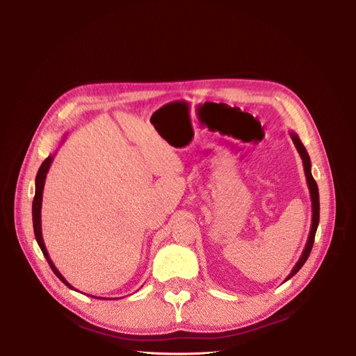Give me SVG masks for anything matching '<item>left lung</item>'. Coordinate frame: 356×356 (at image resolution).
Instances as JSON below:
<instances>
[{
	"mask_svg": "<svg viewBox=\"0 0 356 356\" xmlns=\"http://www.w3.org/2000/svg\"><path fill=\"white\" fill-rule=\"evenodd\" d=\"M291 139H293V143L297 148V152L301 157V160H303V168H305V175H306V181H307V187H309V191H310V200H312V225H310V233H309V238H307V242H306V246L303 252H301L298 261L296 263L294 268L291 270V273L286 276V279L284 282H286L288 279L293 277L301 267H303V264L306 263V260L310 255V251H312V246H314V242H315V234H316V229H318V224H319V191H318V186H316V181L314 179V177H312V163H310V157L306 152L305 145L301 144L300 138L297 136V134L291 132Z\"/></svg>",
	"mask_w": 356,
	"mask_h": 356,
	"instance_id": "left-lung-1",
	"label": "left lung"
}]
</instances>
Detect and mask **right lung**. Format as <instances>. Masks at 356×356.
Listing matches in <instances>:
<instances>
[{
  "label": "right lung",
  "mask_w": 356,
  "mask_h": 356,
  "mask_svg": "<svg viewBox=\"0 0 356 356\" xmlns=\"http://www.w3.org/2000/svg\"><path fill=\"white\" fill-rule=\"evenodd\" d=\"M53 159H55V154H50L44 161H42L40 169H38V172H37V177H35V196H34V202H32V224H34V234H35V239H37V242H38L40 250L42 251V254H44L49 266L51 267V270L55 272V275H56V276L60 279V281H62L63 284H65L68 288H71V289H74V291H77V289H75V288L67 281L65 277H63V276L60 275V272L58 270L56 266L53 264L51 258L49 257V252H47V250H46L44 241H42V233H41V202H42V190H44L46 177H47V172H49V169H50V165H51ZM95 298H98V297H95Z\"/></svg>",
  "instance_id": "right-lung-1"
}]
</instances>
